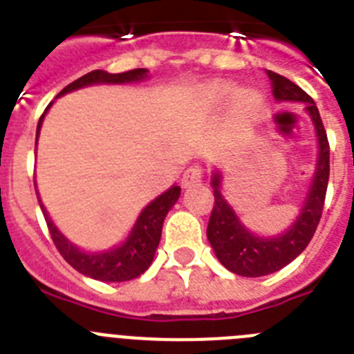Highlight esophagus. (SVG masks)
<instances>
[{
    "instance_id": "esophagus-1",
    "label": "esophagus",
    "mask_w": 354,
    "mask_h": 354,
    "mask_svg": "<svg viewBox=\"0 0 354 354\" xmlns=\"http://www.w3.org/2000/svg\"><path fill=\"white\" fill-rule=\"evenodd\" d=\"M204 179V171L200 167H189L183 175V187H193L202 183Z\"/></svg>"
}]
</instances>
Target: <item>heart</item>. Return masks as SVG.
Returning a JSON list of instances; mask_svg holds the SVG:
<instances>
[{"label":"heart","mask_w":354,"mask_h":354,"mask_svg":"<svg viewBox=\"0 0 354 354\" xmlns=\"http://www.w3.org/2000/svg\"><path fill=\"white\" fill-rule=\"evenodd\" d=\"M243 101H245L246 106H255L259 104V95L255 92H245V95H243Z\"/></svg>","instance_id":"heart-1"}]
</instances>
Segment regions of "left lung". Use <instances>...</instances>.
<instances>
[{
	"mask_svg": "<svg viewBox=\"0 0 354 354\" xmlns=\"http://www.w3.org/2000/svg\"><path fill=\"white\" fill-rule=\"evenodd\" d=\"M273 83V95L278 102H303L305 113L310 117L317 140V158L312 180L306 189L299 214L289 227L274 236H259L252 232L221 193L223 174L214 168L211 186L214 192V207L207 225V239L218 261L241 277H266L286 268L306 248L323 214L324 196L330 179V147L326 131L314 99L298 84L277 72L268 71Z\"/></svg>",
	"mask_w": 354,
	"mask_h": 354,
	"instance_id": "1",
	"label": "left lung"
}]
</instances>
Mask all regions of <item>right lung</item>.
<instances>
[{
    "label": "right lung",
    "instance_id": "right-lung-1",
    "mask_svg": "<svg viewBox=\"0 0 354 354\" xmlns=\"http://www.w3.org/2000/svg\"><path fill=\"white\" fill-rule=\"evenodd\" d=\"M149 71L147 68H134V71L122 72V74H109L106 71H92L88 74L81 76L80 80L72 81L62 90L56 99L65 93H71L74 90L86 88V86H93V84H133L142 83V81L149 80ZM53 102L46 108L44 115L40 117L39 126H37V136L35 145L39 143V134L42 129V122L46 118V113ZM37 192V184H35ZM180 196V186L174 184L168 187L167 192L156 196L152 202L142 209L136 221H134L133 228L129 230L127 237L118 245L111 246L108 250H99V252H86V250L80 248L62 232L60 228L56 227L55 221L51 220L48 209L44 207L42 200H40L39 192H37V198H39L40 209L46 218L49 232H51L53 243L56 245L58 252L62 253V257L68 262L76 271H80L84 277H90L99 282H127L133 278L140 277L145 273L150 268L152 261H154L156 250L161 241V230L162 221L167 218L168 211L175 205V202Z\"/></svg>",
    "mask_w": 354,
    "mask_h": 354
}]
</instances>
